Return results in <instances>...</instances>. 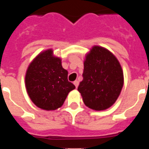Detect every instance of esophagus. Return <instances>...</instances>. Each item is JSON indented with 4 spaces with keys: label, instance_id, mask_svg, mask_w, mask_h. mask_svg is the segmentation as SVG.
I'll list each match as a JSON object with an SVG mask.
<instances>
[{
    "label": "esophagus",
    "instance_id": "1",
    "mask_svg": "<svg viewBox=\"0 0 149 149\" xmlns=\"http://www.w3.org/2000/svg\"><path fill=\"white\" fill-rule=\"evenodd\" d=\"M74 86H75V87L77 88V86H78V85H79V81H74Z\"/></svg>",
    "mask_w": 149,
    "mask_h": 149
}]
</instances>
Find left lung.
I'll return each mask as SVG.
<instances>
[{
  "mask_svg": "<svg viewBox=\"0 0 149 149\" xmlns=\"http://www.w3.org/2000/svg\"><path fill=\"white\" fill-rule=\"evenodd\" d=\"M123 84V72L116 56L94 46L86 56L83 81L77 88L85 105L95 110L109 108L120 95Z\"/></svg>",
  "mask_w": 149,
  "mask_h": 149,
  "instance_id": "left-lung-1",
  "label": "left lung"
}]
</instances>
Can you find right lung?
I'll return each mask as SVG.
<instances>
[{
	"mask_svg": "<svg viewBox=\"0 0 149 149\" xmlns=\"http://www.w3.org/2000/svg\"><path fill=\"white\" fill-rule=\"evenodd\" d=\"M27 94L35 105L54 110L63 104L68 93L75 86L68 81V72L61 60L49 49L39 54L30 64L25 76Z\"/></svg>",
	"mask_w": 149,
	"mask_h": 149,
	"instance_id": "add662e5",
	"label": "right lung"
}]
</instances>
